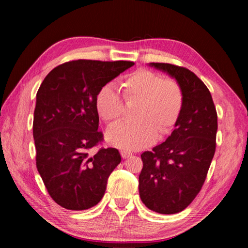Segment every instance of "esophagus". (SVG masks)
Here are the masks:
<instances>
[{
  "instance_id": "esophagus-1",
  "label": "esophagus",
  "mask_w": 248,
  "mask_h": 248,
  "mask_svg": "<svg viewBox=\"0 0 248 248\" xmlns=\"http://www.w3.org/2000/svg\"><path fill=\"white\" fill-rule=\"evenodd\" d=\"M121 156H123L124 159H125L130 156H132V153L129 152V151H121Z\"/></svg>"
}]
</instances>
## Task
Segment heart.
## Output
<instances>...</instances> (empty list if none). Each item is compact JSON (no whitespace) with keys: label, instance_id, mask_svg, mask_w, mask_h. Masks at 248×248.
<instances>
[{"label":"heart","instance_id":"obj_1","mask_svg":"<svg viewBox=\"0 0 248 248\" xmlns=\"http://www.w3.org/2000/svg\"><path fill=\"white\" fill-rule=\"evenodd\" d=\"M125 99H140L138 120L119 121L108 129L107 140L124 150H139L154 143L158 134L169 133L184 108V91L178 82L164 79L149 70H138L124 79ZM100 118L112 123L123 116L124 99L114 84L100 87L95 98Z\"/></svg>","mask_w":248,"mask_h":248}]
</instances>
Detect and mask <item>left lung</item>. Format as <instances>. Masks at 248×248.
Here are the masks:
<instances>
[{
	"label": "left lung",
	"instance_id": "1",
	"mask_svg": "<svg viewBox=\"0 0 248 248\" xmlns=\"http://www.w3.org/2000/svg\"><path fill=\"white\" fill-rule=\"evenodd\" d=\"M174 78L184 91V108L165 142L141 154L139 194L162 215L183 211L199 194L216 152L217 115L204 83L183 66L150 63Z\"/></svg>",
	"mask_w": 248,
	"mask_h": 248
}]
</instances>
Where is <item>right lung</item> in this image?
Instances as JSON below:
<instances>
[{
	"mask_svg": "<svg viewBox=\"0 0 248 248\" xmlns=\"http://www.w3.org/2000/svg\"><path fill=\"white\" fill-rule=\"evenodd\" d=\"M133 64L69 61L54 68L41 83L32 124L36 165L50 197L61 207L86 210L102 200L121 156L115 148L91 152L104 140L98 131L96 94Z\"/></svg>",
	"mask_w": 248,
	"mask_h": 248,
	"instance_id": "1",
	"label": "right lung"
}]
</instances>
